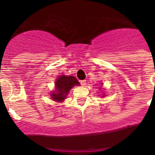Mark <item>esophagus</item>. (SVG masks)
Listing matches in <instances>:
<instances>
[{
	"label": "esophagus",
	"mask_w": 155,
	"mask_h": 155,
	"mask_svg": "<svg viewBox=\"0 0 155 155\" xmlns=\"http://www.w3.org/2000/svg\"><path fill=\"white\" fill-rule=\"evenodd\" d=\"M80 84L84 86V85H86V80H81L80 81Z\"/></svg>",
	"instance_id": "34e87169"
}]
</instances>
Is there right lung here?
<instances>
[{
	"instance_id": "add662e5",
	"label": "right lung",
	"mask_w": 155,
	"mask_h": 155,
	"mask_svg": "<svg viewBox=\"0 0 155 155\" xmlns=\"http://www.w3.org/2000/svg\"><path fill=\"white\" fill-rule=\"evenodd\" d=\"M75 85H79V82L74 76H62L58 78L55 82V90L51 97L54 101L61 102L66 98L70 89Z\"/></svg>"
}]
</instances>
